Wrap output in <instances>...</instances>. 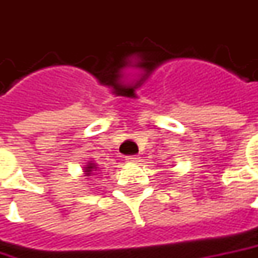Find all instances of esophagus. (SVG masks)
Wrapping results in <instances>:
<instances>
[{
	"label": "esophagus",
	"instance_id": "obj_1",
	"mask_svg": "<svg viewBox=\"0 0 258 258\" xmlns=\"http://www.w3.org/2000/svg\"><path fill=\"white\" fill-rule=\"evenodd\" d=\"M125 160H127L128 163H137L138 160H140V157L134 154V156H127V158H125Z\"/></svg>",
	"mask_w": 258,
	"mask_h": 258
}]
</instances>
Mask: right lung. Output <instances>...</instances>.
<instances>
[{
    "label": "right lung",
    "instance_id": "1",
    "mask_svg": "<svg viewBox=\"0 0 258 258\" xmlns=\"http://www.w3.org/2000/svg\"><path fill=\"white\" fill-rule=\"evenodd\" d=\"M94 168H97V167H95L94 164H88L87 167H85V174H90L91 171H93Z\"/></svg>",
    "mask_w": 258,
    "mask_h": 258
}]
</instances>
